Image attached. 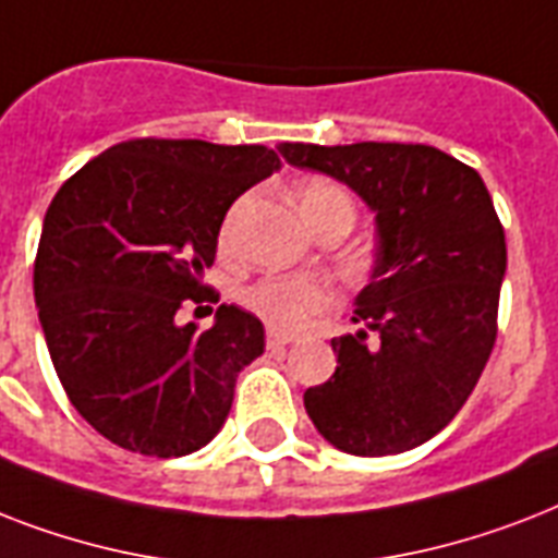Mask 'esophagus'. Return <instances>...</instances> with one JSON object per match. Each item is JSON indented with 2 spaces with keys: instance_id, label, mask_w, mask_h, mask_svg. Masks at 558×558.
Wrapping results in <instances>:
<instances>
[{
  "instance_id": "34e87169",
  "label": "esophagus",
  "mask_w": 558,
  "mask_h": 558,
  "mask_svg": "<svg viewBox=\"0 0 558 558\" xmlns=\"http://www.w3.org/2000/svg\"><path fill=\"white\" fill-rule=\"evenodd\" d=\"M292 341H295V336H289V332L269 330V336H266V344H269L271 350H275V348H287V344H292Z\"/></svg>"
}]
</instances>
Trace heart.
Here are the masks:
<instances>
[{
	"instance_id": "heart-1",
	"label": "heart",
	"mask_w": 558,
	"mask_h": 558,
	"mask_svg": "<svg viewBox=\"0 0 558 558\" xmlns=\"http://www.w3.org/2000/svg\"><path fill=\"white\" fill-rule=\"evenodd\" d=\"M332 205H350V196L336 182L313 179L301 187V210L304 217H313L318 210ZM339 298V289L330 278L301 271V275H269V278L254 280L252 287L243 289V304L257 318L269 324L271 330L301 332L313 324L315 315L330 310Z\"/></svg>"
}]
</instances>
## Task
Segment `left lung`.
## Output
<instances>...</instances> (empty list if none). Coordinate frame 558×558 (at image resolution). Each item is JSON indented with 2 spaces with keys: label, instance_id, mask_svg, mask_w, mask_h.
I'll use <instances>...</instances> for the list:
<instances>
[{
  "label": "left lung",
  "instance_id": "obj_1",
  "mask_svg": "<svg viewBox=\"0 0 558 558\" xmlns=\"http://www.w3.org/2000/svg\"><path fill=\"white\" fill-rule=\"evenodd\" d=\"M278 150L348 185L376 222L371 283L353 313L365 327L330 341L339 367L306 388V414L348 454L416 449L454 420L493 353L507 275L493 196L475 170L425 144Z\"/></svg>",
  "mask_w": 558,
  "mask_h": 558
}]
</instances>
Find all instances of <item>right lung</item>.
<instances>
[{
	"label": "right lung",
	"mask_w": 558,
	"mask_h": 558,
	"mask_svg": "<svg viewBox=\"0 0 558 558\" xmlns=\"http://www.w3.org/2000/svg\"><path fill=\"white\" fill-rule=\"evenodd\" d=\"M275 170L260 144L135 138L48 205L34 263L48 353L77 414L121 449L182 458L226 423L236 376L266 348L260 318L222 304L199 332L177 315L208 298L228 208Z\"/></svg>",
	"instance_id": "add662e5"
}]
</instances>
